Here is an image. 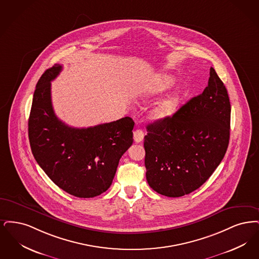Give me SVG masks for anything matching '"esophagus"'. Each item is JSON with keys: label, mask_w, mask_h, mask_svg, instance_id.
Instances as JSON below:
<instances>
[{"label": "esophagus", "mask_w": 259, "mask_h": 259, "mask_svg": "<svg viewBox=\"0 0 259 259\" xmlns=\"http://www.w3.org/2000/svg\"><path fill=\"white\" fill-rule=\"evenodd\" d=\"M143 138H144L143 131H141V130H136V131H135V133H134V139H135L136 143L141 142L143 140Z\"/></svg>", "instance_id": "34e87169"}]
</instances>
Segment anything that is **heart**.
<instances>
[{
    "label": "heart",
    "instance_id": "1",
    "mask_svg": "<svg viewBox=\"0 0 259 259\" xmlns=\"http://www.w3.org/2000/svg\"><path fill=\"white\" fill-rule=\"evenodd\" d=\"M173 82H174L173 78L167 74L160 75L155 82L154 86L150 89V95L152 96L157 95L168 89L173 85ZM177 103H178L177 96L170 95L162 101L158 102V104L152 110V116L156 119H162L164 117H167L170 114L175 111Z\"/></svg>",
    "mask_w": 259,
    "mask_h": 259
}]
</instances>
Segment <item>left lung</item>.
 I'll list each match as a JSON object with an SVG mask.
<instances>
[{"mask_svg":"<svg viewBox=\"0 0 259 259\" xmlns=\"http://www.w3.org/2000/svg\"><path fill=\"white\" fill-rule=\"evenodd\" d=\"M231 106L225 84L210 68L208 86L172 116L147 124L146 179L159 194L180 197L200 188L225 157Z\"/></svg>","mask_w":259,"mask_h":259,"instance_id":"left-lung-1","label":"left lung"}]
</instances>
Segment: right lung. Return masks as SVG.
Returning <instances> with one entry per match:
<instances>
[{
    "label": "right lung",
    "instance_id": "add662e5",
    "mask_svg": "<svg viewBox=\"0 0 259 259\" xmlns=\"http://www.w3.org/2000/svg\"><path fill=\"white\" fill-rule=\"evenodd\" d=\"M62 68L54 65L37 81L28 123L30 145L38 165L60 189L91 198L111 186L120 158L134 142L135 122L124 117L77 128L59 120L51 101V81Z\"/></svg>",
    "mask_w": 259,
    "mask_h": 259
}]
</instances>
